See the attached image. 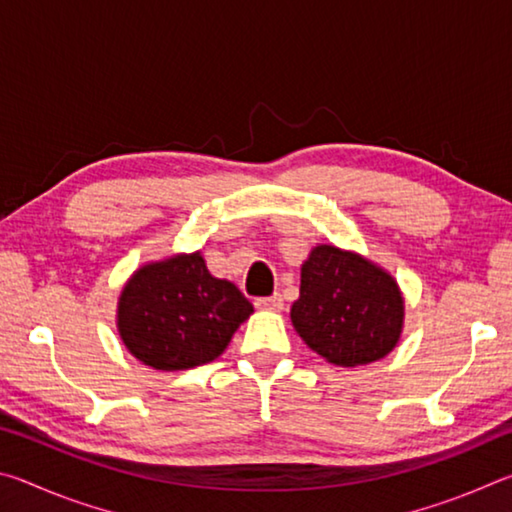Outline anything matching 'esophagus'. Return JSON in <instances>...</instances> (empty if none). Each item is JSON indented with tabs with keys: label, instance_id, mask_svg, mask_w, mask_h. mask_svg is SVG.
Returning a JSON list of instances; mask_svg holds the SVG:
<instances>
[{
	"label": "esophagus",
	"instance_id": "obj_1",
	"mask_svg": "<svg viewBox=\"0 0 512 512\" xmlns=\"http://www.w3.org/2000/svg\"><path fill=\"white\" fill-rule=\"evenodd\" d=\"M255 307L257 309H268V311H280L284 307V300H282L280 293H273V296L257 298L255 300Z\"/></svg>",
	"mask_w": 512,
	"mask_h": 512
}]
</instances>
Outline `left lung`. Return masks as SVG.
I'll list each match as a JSON object with an SVG mask.
<instances>
[{
  "label": "left lung",
  "instance_id": "obj_1",
  "mask_svg": "<svg viewBox=\"0 0 512 512\" xmlns=\"http://www.w3.org/2000/svg\"><path fill=\"white\" fill-rule=\"evenodd\" d=\"M300 277L291 323L320 357L336 366H363L395 348L404 300L391 275L357 253L316 246Z\"/></svg>",
  "mask_w": 512,
  "mask_h": 512
}]
</instances>
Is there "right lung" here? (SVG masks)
Segmentation results:
<instances>
[{
	"label": "right lung",
	"mask_w": 512,
	"mask_h": 512,
	"mask_svg": "<svg viewBox=\"0 0 512 512\" xmlns=\"http://www.w3.org/2000/svg\"><path fill=\"white\" fill-rule=\"evenodd\" d=\"M250 314L244 293L212 277L194 253L140 268L121 291L117 325L146 366L183 370L219 357Z\"/></svg>",
	"instance_id": "obj_1"
}]
</instances>
